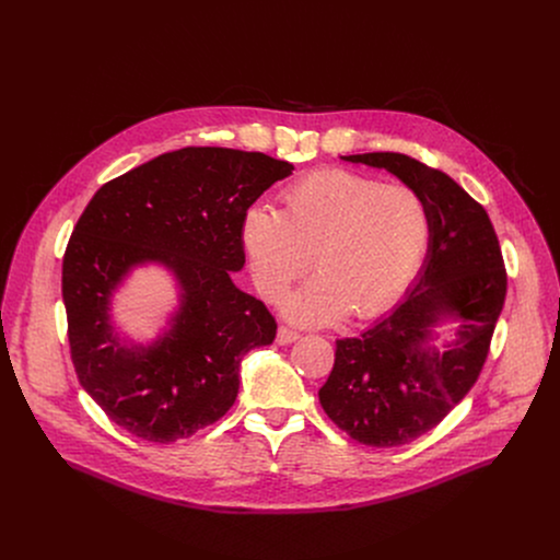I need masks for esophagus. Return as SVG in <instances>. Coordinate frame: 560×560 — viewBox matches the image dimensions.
<instances>
[{"label": "esophagus", "mask_w": 560, "mask_h": 560, "mask_svg": "<svg viewBox=\"0 0 560 560\" xmlns=\"http://www.w3.org/2000/svg\"><path fill=\"white\" fill-rule=\"evenodd\" d=\"M301 337L299 331H294V329H290V327H279V331H277V341L279 343H292V341H296Z\"/></svg>", "instance_id": "obj_1"}]
</instances>
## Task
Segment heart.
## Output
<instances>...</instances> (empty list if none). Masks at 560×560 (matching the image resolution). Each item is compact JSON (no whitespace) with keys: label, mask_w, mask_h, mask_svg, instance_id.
I'll use <instances>...</instances> for the list:
<instances>
[{"label":"heart","mask_w":560,"mask_h":560,"mask_svg":"<svg viewBox=\"0 0 560 560\" xmlns=\"http://www.w3.org/2000/svg\"><path fill=\"white\" fill-rule=\"evenodd\" d=\"M283 210L250 206L240 224L255 285L281 296L310 266L318 272L283 299L299 325L325 327L348 312L372 318L418 275L433 233L431 210L409 186L323 168L281 192Z\"/></svg>","instance_id":"obj_1"}]
</instances>
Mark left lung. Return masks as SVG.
Masks as SVG:
<instances>
[{
	"label": "left lung",
	"instance_id": "left-lung-1",
	"mask_svg": "<svg viewBox=\"0 0 560 560\" xmlns=\"http://www.w3.org/2000/svg\"><path fill=\"white\" fill-rule=\"evenodd\" d=\"M341 160L385 168L418 190L433 233L409 294L361 336L336 341V363L320 405L354 442L396 447L435 429L474 387L506 296L495 229L446 173L405 153H359ZM456 322L442 349L432 329Z\"/></svg>",
	"mask_w": 560,
	"mask_h": 560
}]
</instances>
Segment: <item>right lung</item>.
<instances>
[{
  "instance_id": "add662e5",
  "label": "right lung",
  "mask_w": 560,
  "mask_h": 560,
  "mask_svg": "<svg viewBox=\"0 0 560 560\" xmlns=\"http://www.w3.org/2000/svg\"><path fill=\"white\" fill-rule=\"evenodd\" d=\"M294 166L257 151L186 147L104 184L62 259V301L75 374L127 433L173 444L214 424L240 387V361L272 343L277 323L231 272L244 266V212ZM144 262L178 281L180 307L155 342L113 329L112 296Z\"/></svg>"
}]
</instances>
